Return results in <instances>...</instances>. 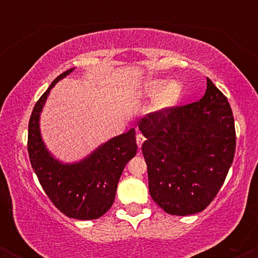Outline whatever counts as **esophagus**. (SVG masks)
<instances>
[{
    "mask_svg": "<svg viewBox=\"0 0 258 258\" xmlns=\"http://www.w3.org/2000/svg\"><path fill=\"white\" fill-rule=\"evenodd\" d=\"M136 141H137V146H138V148H139V149H141L142 144L144 143V141H146V138H144V136L142 135V133H138L137 137H136Z\"/></svg>",
    "mask_w": 258,
    "mask_h": 258,
    "instance_id": "esophagus-1",
    "label": "esophagus"
}]
</instances>
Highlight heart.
Here are the masks:
<instances>
[{
	"mask_svg": "<svg viewBox=\"0 0 258 258\" xmlns=\"http://www.w3.org/2000/svg\"><path fill=\"white\" fill-rule=\"evenodd\" d=\"M137 94L142 98H155L150 104V111L154 114H164L178 104L182 96V86L177 81L164 79H149L142 82L137 88Z\"/></svg>",
	"mask_w": 258,
	"mask_h": 258,
	"instance_id": "heart-1",
	"label": "heart"
}]
</instances>
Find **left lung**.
<instances>
[{
  "label": "left lung",
  "mask_w": 258,
  "mask_h": 258,
  "mask_svg": "<svg viewBox=\"0 0 258 258\" xmlns=\"http://www.w3.org/2000/svg\"><path fill=\"white\" fill-rule=\"evenodd\" d=\"M147 141L149 193L170 215L188 216L210 205L226 179L235 153L229 103L207 79L199 102L138 121Z\"/></svg>",
  "instance_id": "8db88e82"
}]
</instances>
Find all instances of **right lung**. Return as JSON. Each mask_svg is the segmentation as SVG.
<instances>
[{
	"instance_id": "obj_1",
	"label": "right lung",
	"mask_w": 258,
	"mask_h": 258,
	"mask_svg": "<svg viewBox=\"0 0 258 258\" xmlns=\"http://www.w3.org/2000/svg\"><path fill=\"white\" fill-rule=\"evenodd\" d=\"M74 70L60 74L34 106L29 121L28 152L32 170L55 207L70 218L96 220L111 207L121 173L137 154L136 131L131 128L110 138L80 161L55 159L41 136V112L52 88Z\"/></svg>"
}]
</instances>
